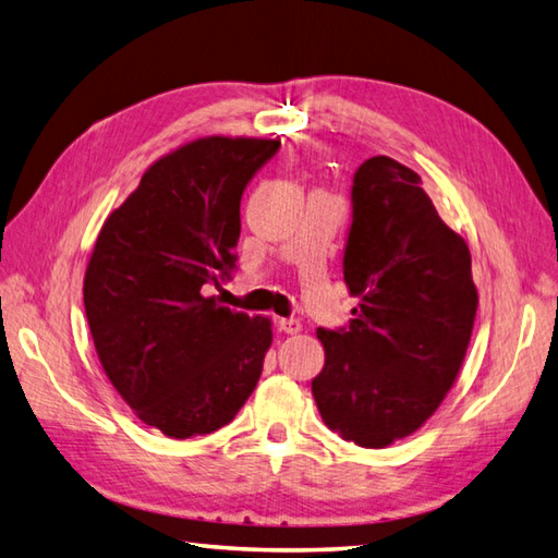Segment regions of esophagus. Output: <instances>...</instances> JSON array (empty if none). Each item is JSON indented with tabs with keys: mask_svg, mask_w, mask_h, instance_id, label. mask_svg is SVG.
<instances>
[{
	"mask_svg": "<svg viewBox=\"0 0 558 558\" xmlns=\"http://www.w3.org/2000/svg\"><path fill=\"white\" fill-rule=\"evenodd\" d=\"M278 326H280L282 333H290V336L302 331V322L300 319H292V316H290V319H280Z\"/></svg>",
	"mask_w": 558,
	"mask_h": 558,
	"instance_id": "esophagus-1",
	"label": "esophagus"
}]
</instances>
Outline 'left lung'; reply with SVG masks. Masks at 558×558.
I'll use <instances>...</instances> for the list:
<instances>
[{
    "label": "left lung",
    "mask_w": 558,
    "mask_h": 558,
    "mask_svg": "<svg viewBox=\"0 0 558 558\" xmlns=\"http://www.w3.org/2000/svg\"><path fill=\"white\" fill-rule=\"evenodd\" d=\"M421 183L391 157L355 171L343 280L360 304L348 331H316L326 355L312 379L316 409L369 450L409 438L438 411L476 319L472 254Z\"/></svg>",
    "instance_id": "left-lung-1"
}]
</instances>
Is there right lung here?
<instances>
[{"mask_svg":"<svg viewBox=\"0 0 558 558\" xmlns=\"http://www.w3.org/2000/svg\"><path fill=\"white\" fill-rule=\"evenodd\" d=\"M280 140L210 135L142 173L106 217L84 272V307L106 377L167 438L210 435L256 389L272 343L268 316L217 304L234 268L239 203Z\"/></svg>","mask_w":558,"mask_h":558,"instance_id":"obj_1","label":"right lung"}]
</instances>
